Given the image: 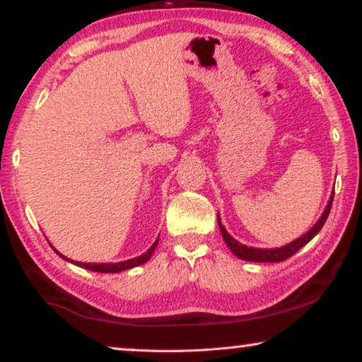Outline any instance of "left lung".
Wrapping results in <instances>:
<instances>
[{"mask_svg": "<svg viewBox=\"0 0 362 362\" xmlns=\"http://www.w3.org/2000/svg\"><path fill=\"white\" fill-rule=\"evenodd\" d=\"M332 202H334V192H332V194H330V199L325 206L322 216H320L319 221L314 223V227L309 228V230L305 235H301L300 238H296V240H293V242L280 246V248H255V246H246L243 243L237 242V240H235L232 235L226 230V227H223L221 222L219 214H217V223H219L223 242L227 243V246L230 248L232 253L237 257H240V259L251 261V262H282L285 259H288L290 256H293L298 250H301L303 246L311 242L315 235L319 233L320 228L324 227L327 217H329Z\"/></svg>", "mask_w": 362, "mask_h": 362, "instance_id": "8db88e82", "label": "left lung"}]
</instances>
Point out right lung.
Returning a JSON list of instances; mask_svg holds the SVG:
<instances>
[{
  "instance_id": "right-lung-1",
  "label": "right lung",
  "mask_w": 362,
  "mask_h": 362,
  "mask_svg": "<svg viewBox=\"0 0 362 362\" xmlns=\"http://www.w3.org/2000/svg\"><path fill=\"white\" fill-rule=\"evenodd\" d=\"M158 242H159V237L156 238V242H154L150 250H146L145 253L136 256V257H132V259H127V261H120V262H80V261H72L69 259V257H66L64 255H61L59 251H57L53 245H51V248H53L56 251V255H59L62 259H66L69 262L76 264V266L78 267H83V269H88V271H93V272H101V274H117V272H122V271H127V269H132V267H136V266H141V264H145L148 259H150L154 248L158 246Z\"/></svg>"
}]
</instances>
